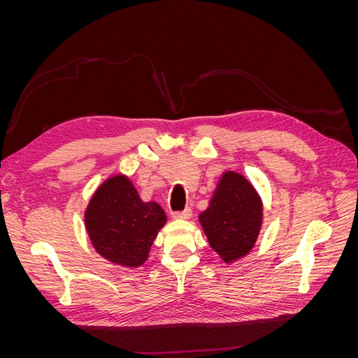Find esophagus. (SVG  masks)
<instances>
[{"label":"esophagus","instance_id":"esophagus-1","mask_svg":"<svg viewBox=\"0 0 358 358\" xmlns=\"http://www.w3.org/2000/svg\"><path fill=\"white\" fill-rule=\"evenodd\" d=\"M192 216V210L191 209H185L182 212H175L173 213V218L175 220H189Z\"/></svg>","mask_w":358,"mask_h":358}]
</instances>
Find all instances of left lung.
Segmentation results:
<instances>
[{
    "instance_id": "1",
    "label": "left lung",
    "mask_w": 358,
    "mask_h": 358,
    "mask_svg": "<svg viewBox=\"0 0 358 358\" xmlns=\"http://www.w3.org/2000/svg\"><path fill=\"white\" fill-rule=\"evenodd\" d=\"M199 221L210 248L230 264L246 257L257 242L263 224L262 197L241 173L224 171Z\"/></svg>"
}]
</instances>
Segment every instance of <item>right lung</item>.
<instances>
[{"label": "right lung", "instance_id": "1", "mask_svg": "<svg viewBox=\"0 0 358 358\" xmlns=\"http://www.w3.org/2000/svg\"><path fill=\"white\" fill-rule=\"evenodd\" d=\"M167 216L155 201L140 199L125 175L106 179L85 210V227L95 251L122 267L142 266Z\"/></svg>", "mask_w": 358, "mask_h": 358}]
</instances>
